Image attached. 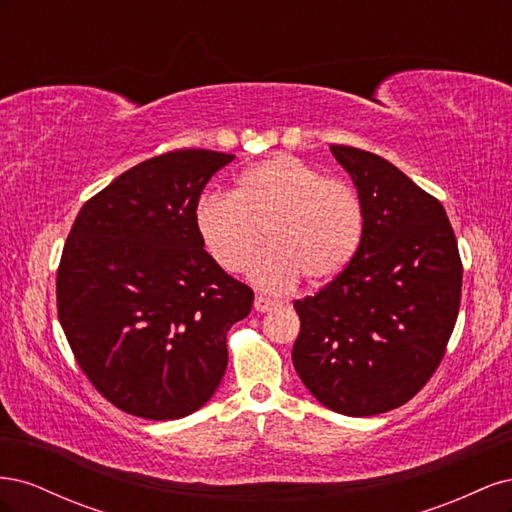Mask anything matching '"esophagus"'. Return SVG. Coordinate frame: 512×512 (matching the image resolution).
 Returning <instances> with one entry per match:
<instances>
[{
  "label": "esophagus",
  "instance_id": "obj_1",
  "mask_svg": "<svg viewBox=\"0 0 512 512\" xmlns=\"http://www.w3.org/2000/svg\"><path fill=\"white\" fill-rule=\"evenodd\" d=\"M275 305H277V303H275L273 299H267V297H256V299H254V309H256V312H260V314L271 312V309H273Z\"/></svg>",
  "mask_w": 512,
  "mask_h": 512
}]
</instances>
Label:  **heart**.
Returning a JSON list of instances; mask_svg holds the SVG:
<instances>
[{
  "label": "heart",
  "mask_w": 512,
  "mask_h": 512,
  "mask_svg": "<svg viewBox=\"0 0 512 512\" xmlns=\"http://www.w3.org/2000/svg\"><path fill=\"white\" fill-rule=\"evenodd\" d=\"M196 228L220 267H247L268 230L272 245L250 265V280L284 292L305 275L322 286L350 265L363 237L361 200L348 183L324 179L303 160L273 156L247 168L235 194H205L196 205Z\"/></svg>",
  "instance_id": "heart-1"
}]
</instances>
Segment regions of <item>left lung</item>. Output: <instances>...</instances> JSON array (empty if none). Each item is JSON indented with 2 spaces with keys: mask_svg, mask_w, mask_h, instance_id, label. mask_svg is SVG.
I'll list each match as a JSON object with an SVG mask.
<instances>
[{
  "mask_svg": "<svg viewBox=\"0 0 512 512\" xmlns=\"http://www.w3.org/2000/svg\"><path fill=\"white\" fill-rule=\"evenodd\" d=\"M331 151L359 194L363 237L344 273L294 303L292 363L324 408L371 416L404 406L440 365L463 269L440 200L376 153Z\"/></svg>",
  "mask_w": 512,
  "mask_h": 512,
  "instance_id": "1",
  "label": "left lung"
}]
</instances>
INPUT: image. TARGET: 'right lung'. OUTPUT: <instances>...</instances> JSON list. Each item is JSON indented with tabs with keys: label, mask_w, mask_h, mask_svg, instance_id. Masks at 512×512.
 <instances>
[{
	"label": "right lung",
	"mask_w": 512,
	"mask_h": 512,
	"mask_svg": "<svg viewBox=\"0 0 512 512\" xmlns=\"http://www.w3.org/2000/svg\"><path fill=\"white\" fill-rule=\"evenodd\" d=\"M232 160L168 151L126 170L76 215L57 314L91 384L123 412L183 418L224 378L226 333L250 314L254 292L203 250L196 205Z\"/></svg>",
	"instance_id": "right-lung-1"
}]
</instances>
